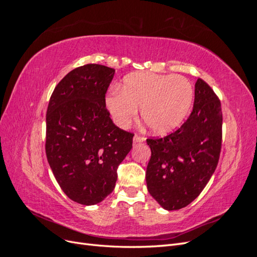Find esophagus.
I'll list each match as a JSON object with an SVG mask.
<instances>
[{
	"label": "esophagus",
	"instance_id": "1",
	"mask_svg": "<svg viewBox=\"0 0 257 257\" xmlns=\"http://www.w3.org/2000/svg\"><path fill=\"white\" fill-rule=\"evenodd\" d=\"M133 141H134V143H143V142H145V137L142 136V135L136 134V135L134 136Z\"/></svg>",
	"mask_w": 257,
	"mask_h": 257
}]
</instances>
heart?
I'll list each match as a JSON object with an SVG mask.
<instances>
[{
  "mask_svg": "<svg viewBox=\"0 0 257 257\" xmlns=\"http://www.w3.org/2000/svg\"><path fill=\"white\" fill-rule=\"evenodd\" d=\"M194 98L191 81L181 75L139 73L127 76L121 92L106 98L107 109L120 127H127L138 116L155 134L175 130L188 115Z\"/></svg>",
  "mask_w": 257,
  "mask_h": 257,
  "instance_id": "1",
  "label": "heart"
}]
</instances>
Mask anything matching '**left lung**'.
Wrapping results in <instances>:
<instances>
[{
  "label": "left lung",
  "instance_id": "left-lung-1",
  "mask_svg": "<svg viewBox=\"0 0 257 257\" xmlns=\"http://www.w3.org/2000/svg\"><path fill=\"white\" fill-rule=\"evenodd\" d=\"M222 123L219 97L198 78L188 120L165 137L147 139L151 149L147 188L163 208H184L204 190L219 163Z\"/></svg>",
  "mask_w": 257,
  "mask_h": 257
}]
</instances>
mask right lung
<instances>
[{
	"mask_svg": "<svg viewBox=\"0 0 257 257\" xmlns=\"http://www.w3.org/2000/svg\"><path fill=\"white\" fill-rule=\"evenodd\" d=\"M114 69L85 64L54 88L46 113V155L60 188L90 206L113 191L116 169L133 147L134 133L121 130L106 108Z\"/></svg>",
	"mask_w": 257,
	"mask_h": 257,
	"instance_id": "right-lung-1",
	"label": "right lung"
}]
</instances>
